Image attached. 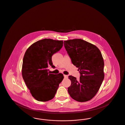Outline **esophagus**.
I'll use <instances>...</instances> for the list:
<instances>
[{
  "instance_id": "esophagus-1",
  "label": "esophagus",
  "mask_w": 125,
  "mask_h": 125,
  "mask_svg": "<svg viewBox=\"0 0 125 125\" xmlns=\"http://www.w3.org/2000/svg\"><path fill=\"white\" fill-rule=\"evenodd\" d=\"M64 77L65 78H66L68 77V75H65V74H64Z\"/></svg>"
}]
</instances>
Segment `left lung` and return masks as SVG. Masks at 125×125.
<instances>
[{
	"label": "left lung",
	"mask_w": 125,
	"mask_h": 125,
	"mask_svg": "<svg viewBox=\"0 0 125 125\" xmlns=\"http://www.w3.org/2000/svg\"><path fill=\"white\" fill-rule=\"evenodd\" d=\"M64 42L73 64L81 74L79 80L68 76L71 81L68 93L76 101H89L96 94L104 79V61L101 52L95 45L81 39Z\"/></svg>",
	"instance_id": "8db88e82"
}]
</instances>
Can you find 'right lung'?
Listing matches in <instances>:
<instances>
[{"label":"right lung","instance_id":"obj_1","mask_svg":"<svg viewBox=\"0 0 125 125\" xmlns=\"http://www.w3.org/2000/svg\"><path fill=\"white\" fill-rule=\"evenodd\" d=\"M62 40L44 39L33 43L24 54L22 75L32 95L40 102L49 101L56 93L64 79L62 73H50L48 67H54L52 56L63 46Z\"/></svg>","mask_w":125,"mask_h":125}]
</instances>
